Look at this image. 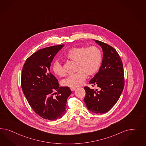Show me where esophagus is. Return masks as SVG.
Returning <instances> with one entry per match:
<instances>
[{"label":"esophagus","mask_w":146,"mask_h":146,"mask_svg":"<svg viewBox=\"0 0 146 146\" xmlns=\"http://www.w3.org/2000/svg\"><path fill=\"white\" fill-rule=\"evenodd\" d=\"M70 89H71V91H74L75 90H76V88H75V87H71V88H70Z\"/></svg>","instance_id":"34e87169"}]
</instances>
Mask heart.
<instances>
[{"mask_svg": "<svg viewBox=\"0 0 146 146\" xmlns=\"http://www.w3.org/2000/svg\"><path fill=\"white\" fill-rule=\"evenodd\" d=\"M66 57L76 62V71L78 72L67 76L63 80L62 84L66 87H78L83 84L87 75H94L98 72L102 63L103 53L96 46L75 47L67 51ZM52 69L57 76H62L65 74L63 66L58 60L54 62Z\"/></svg>", "mask_w": 146, "mask_h": 146, "instance_id": "1", "label": "heart"}]
</instances>
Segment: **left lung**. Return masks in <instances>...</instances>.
Returning <instances> with one entry per match:
<instances>
[{"instance_id":"1","label":"left lung","mask_w":146,"mask_h":146,"mask_svg":"<svg viewBox=\"0 0 146 146\" xmlns=\"http://www.w3.org/2000/svg\"><path fill=\"white\" fill-rule=\"evenodd\" d=\"M103 50V60L98 72L89 83L98 89L85 87L84 103L89 110L104 114L114 106L119 98L124 86L122 62L117 52L108 44L94 40Z\"/></svg>"}]
</instances>
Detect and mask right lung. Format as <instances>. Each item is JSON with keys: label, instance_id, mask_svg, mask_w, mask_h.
<instances>
[{"label": "right lung", "instance_id": "1", "mask_svg": "<svg viewBox=\"0 0 146 146\" xmlns=\"http://www.w3.org/2000/svg\"><path fill=\"white\" fill-rule=\"evenodd\" d=\"M64 46L44 48L33 54L26 60L21 75V87L30 106L40 116L50 121L65 114L67 99L72 93L69 87H59L50 72L52 60Z\"/></svg>", "mask_w": 146, "mask_h": 146}]
</instances>
